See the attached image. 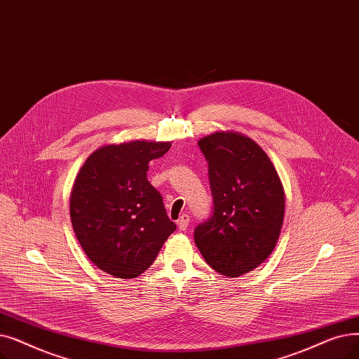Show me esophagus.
<instances>
[{
  "label": "esophagus",
  "mask_w": 359,
  "mask_h": 359,
  "mask_svg": "<svg viewBox=\"0 0 359 359\" xmlns=\"http://www.w3.org/2000/svg\"><path fill=\"white\" fill-rule=\"evenodd\" d=\"M177 226H179L180 230L188 229V226H189V215L188 214H182L179 217V220H177Z\"/></svg>",
  "instance_id": "34e87169"
}]
</instances>
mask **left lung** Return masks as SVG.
Masks as SVG:
<instances>
[{"mask_svg":"<svg viewBox=\"0 0 359 359\" xmlns=\"http://www.w3.org/2000/svg\"><path fill=\"white\" fill-rule=\"evenodd\" d=\"M198 145L208 161L214 211L195 229V243L212 270L239 277L276 248L285 217L283 184L269 155L242 133L215 132Z\"/></svg>","mask_w":359,"mask_h":359,"instance_id":"obj_1","label":"left lung"}]
</instances>
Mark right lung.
<instances>
[{
  "instance_id": "add662e5",
  "label": "right lung",
  "mask_w": 359,
  "mask_h": 359,
  "mask_svg": "<svg viewBox=\"0 0 359 359\" xmlns=\"http://www.w3.org/2000/svg\"><path fill=\"white\" fill-rule=\"evenodd\" d=\"M171 142L132 141L92 152L76 176L70 218L86 257L117 278L148 270L176 230L160 192L147 179L148 164Z\"/></svg>"
}]
</instances>
